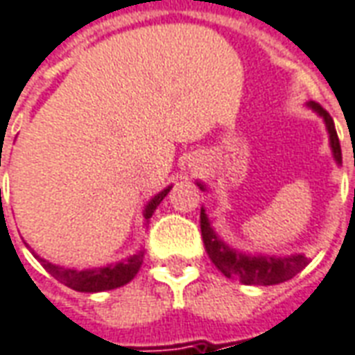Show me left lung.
Returning <instances> with one entry per match:
<instances>
[{
	"label": "left lung",
	"instance_id": "obj_1",
	"mask_svg": "<svg viewBox=\"0 0 355 355\" xmlns=\"http://www.w3.org/2000/svg\"><path fill=\"white\" fill-rule=\"evenodd\" d=\"M306 106L313 110L318 116L323 119L325 129L329 132V146L333 152L336 165H343V152H340V142L336 137L333 117L329 116L325 110L321 108L318 102H306ZM200 186L201 192H207V186L203 182H196ZM201 238L203 245L207 251L209 259L215 264L226 277L236 279L243 285H275L291 279L297 275L304 266H308L310 259L302 253L293 254H266V253H243L236 247L228 245L215 228L211 226L205 209L201 207Z\"/></svg>",
	"mask_w": 355,
	"mask_h": 355
}]
</instances>
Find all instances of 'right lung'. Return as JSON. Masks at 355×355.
Listing matches in <instances>:
<instances>
[{"label": "right lung", "instance_id": "add662e5", "mask_svg": "<svg viewBox=\"0 0 355 355\" xmlns=\"http://www.w3.org/2000/svg\"><path fill=\"white\" fill-rule=\"evenodd\" d=\"M171 188H173V186L163 188L162 192L155 193L154 198L144 205V211H142L144 223H150L154 211L157 209V205L162 203L163 198L169 193ZM32 253H34V251H32ZM34 257L42 262V266L45 268L55 279H58L60 283H64L66 287H70V289L73 291H80V293H101V291L117 289V287H121L125 283L131 282L132 277L139 274L140 266H142L144 249H139L137 253L131 254L129 259H123V261L114 262V264H106V266L87 268V270H76V268L58 266V264H53V262L45 261V259H42L40 254L35 253Z\"/></svg>", "mask_w": 355, "mask_h": 355}]
</instances>
